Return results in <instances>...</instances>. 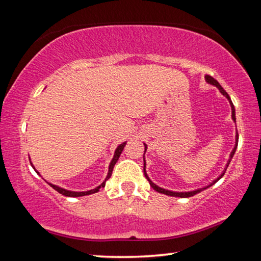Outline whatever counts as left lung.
<instances>
[{
	"label": "left lung",
	"instance_id": "obj_1",
	"mask_svg": "<svg viewBox=\"0 0 261 261\" xmlns=\"http://www.w3.org/2000/svg\"><path fill=\"white\" fill-rule=\"evenodd\" d=\"M205 79H206V82H207V83H210V84H212V85H216V86H217V87H218V89H219V91H220V92H222V93H223L224 95H225V97H226V98L228 99V101H230V103H231V108H232V119H233V120H234V121H236V115H234V106H233V103H232V101H231V99H230V95H228V94L226 93V91H225V90H224V89H223V87L219 85V83L217 82V80H216V79H214V78H212V77H211V75H209V74H206V75H205ZM237 139H238V133H237ZM237 146H238V142H237V143H236V147H234V149H233V150H232V153H231V159H232V156H233V155H234V153H236V149H237ZM146 148H147V146H144V153H146ZM230 161H231V160H230ZM228 163H230V162H228ZM228 163H227V166H228ZM227 166H226V168H227ZM144 168H146V162H144ZM225 170H226V169H225ZM143 171H144V176H146V178L148 179V182H149V184H150V187H151V188H153V189H154V190H156V191H158V192H161V194H164V195H168V196H174V197H182V198H186V197H191V196H194V195H196V194H198V192H200V191H202V190H204V189H206V188H209V187H211V186H212V184H214V183H216V182H217V181H218V179H219V178H222V177H223V175H224V174H225V171H224V172H223V174L219 176V178H217V179H216V181H215L214 183H212V184H210V186H209V187H206V188H203V189H198V190H195V191H190V192H174V191H169V190L162 189V188H160V187H158V186H156V184H154L153 182H151V181H150V179H149V178H148V176H147V174H146V169H143Z\"/></svg>",
	"mask_w": 261,
	"mask_h": 261
}]
</instances>
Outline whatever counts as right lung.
I'll return each mask as SVG.
<instances>
[{
  "instance_id": "1",
  "label": "right lung",
  "mask_w": 261,
  "mask_h": 261,
  "mask_svg": "<svg viewBox=\"0 0 261 261\" xmlns=\"http://www.w3.org/2000/svg\"><path fill=\"white\" fill-rule=\"evenodd\" d=\"M125 146H126V142H123L122 144H120V146L117 148V150H115V154H114V158H113V160H112V162H111V164H110V169H108V175H107V177H106V179H105V182H102L101 186L97 187V188H95V189L90 190V191H84V192H75V191H69V190L62 189V188H59V187H57V186H54V184H50V186H51L52 188H54V189H55L56 191H58L59 194H62V195H64V196H67V197H80V196L91 195V194H94V192H98L100 188L105 187L106 181H107L108 178L111 177L112 171H113V168H114V166H115V163H117L119 156H120V154H121V151H122L123 148H125ZM31 166H33V164H31Z\"/></svg>"
}]
</instances>
